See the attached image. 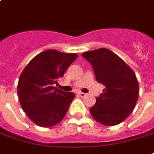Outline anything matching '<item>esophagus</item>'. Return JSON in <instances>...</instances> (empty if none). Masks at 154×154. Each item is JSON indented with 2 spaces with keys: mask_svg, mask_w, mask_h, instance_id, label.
I'll return each mask as SVG.
<instances>
[{
  "mask_svg": "<svg viewBox=\"0 0 154 154\" xmlns=\"http://www.w3.org/2000/svg\"><path fill=\"white\" fill-rule=\"evenodd\" d=\"M77 95H78V97H83L86 96V94L83 93V92H78V93H77Z\"/></svg>",
  "mask_w": 154,
  "mask_h": 154,
  "instance_id": "esophagus-1",
  "label": "esophagus"
}]
</instances>
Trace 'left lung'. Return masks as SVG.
I'll return each mask as SVG.
<instances>
[{
	"instance_id": "obj_1",
	"label": "left lung",
	"mask_w": 154,
	"mask_h": 154,
	"mask_svg": "<svg viewBox=\"0 0 154 154\" xmlns=\"http://www.w3.org/2000/svg\"><path fill=\"white\" fill-rule=\"evenodd\" d=\"M82 56L92 64L97 82L106 87L90 108L92 118L106 126L121 123L132 113L138 98V82L133 70L107 48Z\"/></svg>"
}]
</instances>
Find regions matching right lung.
Here are the masks:
<instances>
[{
  "mask_svg": "<svg viewBox=\"0 0 154 154\" xmlns=\"http://www.w3.org/2000/svg\"><path fill=\"white\" fill-rule=\"evenodd\" d=\"M76 53L47 50L37 54L26 66L19 77L17 93L22 109L35 124L50 128L64 118L73 92L53 87L77 59Z\"/></svg>",
  "mask_w": 154,
  "mask_h": 154,
  "instance_id": "right-lung-1",
  "label": "right lung"
}]
</instances>
